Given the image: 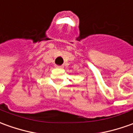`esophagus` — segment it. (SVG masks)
Listing matches in <instances>:
<instances>
[{
	"mask_svg": "<svg viewBox=\"0 0 133 133\" xmlns=\"http://www.w3.org/2000/svg\"><path fill=\"white\" fill-rule=\"evenodd\" d=\"M56 68H63V65H56Z\"/></svg>",
	"mask_w": 133,
	"mask_h": 133,
	"instance_id": "obj_1",
	"label": "esophagus"
}]
</instances>
